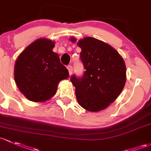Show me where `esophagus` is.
<instances>
[{"instance_id":"34e87169","label":"esophagus","mask_w":151,"mask_h":151,"mask_svg":"<svg viewBox=\"0 0 151 151\" xmlns=\"http://www.w3.org/2000/svg\"><path fill=\"white\" fill-rule=\"evenodd\" d=\"M66 68H67V69L69 70V75H71V74H72V71H73V69H72V66H71V65H68L67 66H66Z\"/></svg>"}]
</instances>
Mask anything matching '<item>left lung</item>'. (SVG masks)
I'll return each instance as SVG.
<instances>
[{
	"label": "left lung",
	"mask_w": 151,
	"mask_h": 151,
	"mask_svg": "<svg viewBox=\"0 0 151 151\" xmlns=\"http://www.w3.org/2000/svg\"><path fill=\"white\" fill-rule=\"evenodd\" d=\"M76 42V38L71 37ZM85 71L82 77L72 75L79 104L89 111L104 110L119 96L126 82L123 58L109 44L92 37L77 42Z\"/></svg>",
	"instance_id": "left-lung-1"
}]
</instances>
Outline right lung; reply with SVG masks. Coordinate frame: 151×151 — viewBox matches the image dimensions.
Wrapping results in <instances>:
<instances>
[{"label": "right lung", "instance_id": "1", "mask_svg": "<svg viewBox=\"0 0 151 151\" xmlns=\"http://www.w3.org/2000/svg\"><path fill=\"white\" fill-rule=\"evenodd\" d=\"M55 42L40 38L26 47L14 66V80L29 101L45 102L57 91L58 82L69 77V71L53 51Z\"/></svg>", "mask_w": 151, "mask_h": 151}]
</instances>
